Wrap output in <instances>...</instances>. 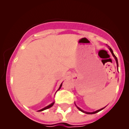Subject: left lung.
Masks as SVG:
<instances>
[{
    "label": "left lung",
    "instance_id": "8db88e82",
    "mask_svg": "<svg viewBox=\"0 0 129 129\" xmlns=\"http://www.w3.org/2000/svg\"><path fill=\"white\" fill-rule=\"evenodd\" d=\"M108 48H109V50H110V52H111L112 55H113V57H114V58H115V61H116L117 66V69H118V67H119V65H118V60H117V58L116 56H115V55H114V52H113V50H112V49H111V48H110V47H109V46H108ZM75 106L77 107V109H79V110H80V111H81V112H84V113H85V114H96V113L99 112H100V111H101V110H102V109H104V108L105 107L102 108V109H99V110H96V111H95V112H85V111H84V110H82V109H80V108H79V107H77V106L76 105H75Z\"/></svg>",
    "mask_w": 129,
    "mask_h": 129
}]
</instances>
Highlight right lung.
<instances>
[{
  "mask_svg": "<svg viewBox=\"0 0 129 129\" xmlns=\"http://www.w3.org/2000/svg\"><path fill=\"white\" fill-rule=\"evenodd\" d=\"M62 83H63V82H62ZM62 84H60V85L59 88H58V90H60V88H61V87H62ZM54 103H55V102H53L52 103L50 104V105H47V107H44V108H43V109H40V110H38V111H39V112H41V111H43V110H46V109H49V108H50V107H52V106H53V105L54 104Z\"/></svg>",
  "mask_w": 129,
  "mask_h": 129,
  "instance_id": "right-lung-1",
  "label": "right lung"
}]
</instances>
